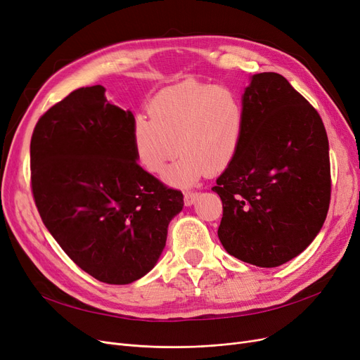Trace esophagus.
<instances>
[{"instance_id": "obj_1", "label": "esophagus", "mask_w": 360, "mask_h": 360, "mask_svg": "<svg viewBox=\"0 0 360 360\" xmlns=\"http://www.w3.org/2000/svg\"><path fill=\"white\" fill-rule=\"evenodd\" d=\"M200 196V193L198 192H186L184 193V198H183V201H184V205H192L195 201H196V198Z\"/></svg>"}]
</instances>
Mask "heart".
Segmentation results:
<instances>
[{
	"mask_svg": "<svg viewBox=\"0 0 360 360\" xmlns=\"http://www.w3.org/2000/svg\"><path fill=\"white\" fill-rule=\"evenodd\" d=\"M148 116L139 113L132 122L135 160L148 174L162 176L180 152L167 174L176 188L225 171L244 139L245 105L228 86L198 80L169 86L148 104Z\"/></svg>",
	"mask_w": 360,
	"mask_h": 360,
	"instance_id": "b5f03b06",
	"label": "heart"
}]
</instances>
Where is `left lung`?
Masks as SVG:
<instances>
[{
    "label": "left lung",
    "instance_id": "1",
    "mask_svg": "<svg viewBox=\"0 0 360 360\" xmlns=\"http://www.w3.org/2000/svg\"><path fill=\"white\" fill-rule=\"evenodd\" d=\"M238 155L216 180L223 204L217 231L243 262L274 268L311 244L330 201L329 143L321 117L277 72L247 86Z\"/></svg>",
    "mask_w": 360,
    "mask_h": 360
}]
</instances>
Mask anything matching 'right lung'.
<instances>
[{"mask_svg":"<svg viewBox=\"0 0 360 360\" xmlns=\"http://www.w3.org/2000/svg\"><path fill=\"white\" fill-rule=\"evenodd\" d=\"M129 110L107 101L101 84L49 108L31 139V188L60 249L107 284H129L162 253L183 193L135 160Z\"/></svg>","mask_w":360,"mask_h":360,"instance_id":"1","label":"right lung"}]
</instances>
